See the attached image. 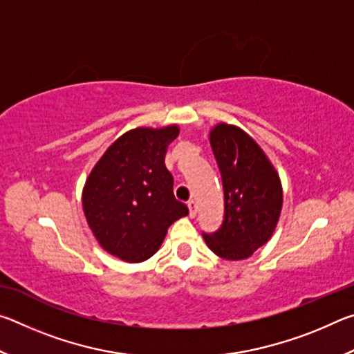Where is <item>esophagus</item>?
<instances>
[{
	"mask_svg": "<svg viewBox=\"0 0 354 354\" xmlns=\"http://www.w3.org/2000/svg\"><path fill=\"white\" fill-rule=\"evenodd\" d=\"M187 207H189V217L194 218L195 215H196V205H195V201H189V203H187Z\"/></svg>",
	"mask_w": 354,
	"mask_h": 354,
	"instance_id": "34e87169",
	"label": "esophagus"
}]
</instances>
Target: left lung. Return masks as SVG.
Wrapping results in <instances>:
<instances>
[{
  "label": "left lung",
  "mask_w": 354,
  "mask_h": 354,
  "mask_svg": "<svg viewBox=\"0 0 354 354\" xmlns=\"http://www.w3.org/2000/svg\"><path fill=\"white\" fill-rule=\"evenodd\" d=\"M223 184L221 226L203 239L226 261H243L270 241L283 209V185L277 169L253 137L234 124L209 131Z\"/></svg>",
  "instance_id": "1"
}]
</instances>
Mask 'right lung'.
Returning <instances> with one entry per match:
<instances>
[{"label": "right lung", "instance_id": "1", "mask_svg": "<svg viewBox=\"0 0 354 354\" xmlns=\"http://www.w3.org/2000/svg\"><path fill=\"white\" fill-rule=\"evenodd\" d=\"M178 124L131 129L112 143L87 176L82 209L100 247L137 263L160 248L169 226L189 209L173 195L165 167Z\"/></svg>", "mask_w": 354, "mask_h": 354}]
</instances>
